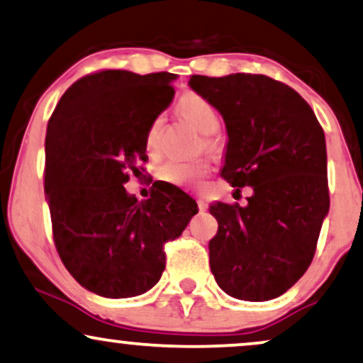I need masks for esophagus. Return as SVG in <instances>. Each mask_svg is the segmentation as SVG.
<instances>
[{"instance_id": "esophagus-1", "label": "esophagus", "mask_w": 363, "mask_h": 363, "mask_svg": "<svg viewBox=\"0 0 363 363\" xmlns=\"http://www.w3.org/2000/svg\"><path fill=\"white\" fill-rule=\"evenodd\" d=\"M197 208H199V211L208 209V201L203 196H197Z\"/></svg>"}]
</instances>
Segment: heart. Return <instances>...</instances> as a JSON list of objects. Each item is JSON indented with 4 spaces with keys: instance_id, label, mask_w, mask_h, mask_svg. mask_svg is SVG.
Segmentation results:
<instances>
[{
    "instance_id": "heart-1",
    "label": "heart",
    "mask_w": 363,
    "mask_h": 363,
    "mask_svg": "<svg viewBox=\"0 0 363 363\" xmlns=\"http://www.w3.org/2000/svg\"><path fill=\"white\" fill-rule=\"evenodd\" d=\"M179 116L184 117L191 122L201 134L204 135L206 149L214 150L218 145L214 132L219 128V117L216 113L213 105L208 100L194 94V91H186L177 102ZM164 118L157 116L149 123L147 132H145V149L149 154H157L160 147V135H162ZM208 160H194V162H182V160H169L162 164L157 171V177L160 181L169 182L174 186L196 187L203 182V179L209 174Z\"/></svg>"
}]
</instances>
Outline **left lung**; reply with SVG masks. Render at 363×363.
I'll return each instance as SVG.
<instances>
[{
    "mask_svg": "<svg viewBox=\"0 0 363 363\" xmlns=\"http://www.w3.org/2000/svg\"><path fill=\"white\" fill-rule=\"evenodd\" d=\"M189 85L226 122L221 176L236 192L253 189L245 208H209L218 221L211 272L238 300H272L308 269L328 213L323 128L298 91L266 75H192Z\"/></svg>",
    "mask_w": 363,
    "mask_h": 363,
    "instance_id": "1",
    "label": "left lung"
}]
</instances>
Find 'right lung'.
<instances>
[{
	"label": "right lung",
	"mask_w": 363,
	"mask_h": 363,
	"mask_svg": "<svg viewBox=\"0 0 363 363\" xmlns=\"http://www.w3.org/2000/svg\"><path fill=\"white\" fill-rule=\"evenodd\" d=\"M174 79L99 70L77 80L50 117L43 176L55 247L72 277L100 296L150 290L166 268L164 245L197 213L176 187L145 201L123 187L147 162L145 132L172 102Z\"/></svg>",
	"instance_id": "obj_1"
}]
</instances>
